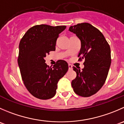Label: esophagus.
Segmentation results:
<instances>
[{
    "label": "esophagus",
    "mask_w": 124,
    "mask_h": 124,
    "mask_svg": "<svg viewBox=\"0 0 124 124\" xmlns=\"http://www.w3.org/2000/svg\"><path fill=\"white\" fill-rule=\"evenodd\" d=\"M68 69L69 70L73 69V66H72L71 64H68Z\"/></svg>",
    "instance_id": "1"
}]
</instances>
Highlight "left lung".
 I'll use <instances>...</instances> for the list:
<instances>
[{
    "mask_svg": "<svg viewBox=\"0 0 124 124\" xmlns=\"http://www.w3.org/2000/svg\"><path fill=\"white\" fill-rule=\"evenodd\" d=\"M81 42L79 61L85 60L82 70L73 67L76 78L71 86L76 94L90 97L104 85L111 65V51L105 37L98 29L88 23H81L69 28Z\"/></svg>",
    "mask_w": 124,
    "mask_h": 124,
    "instance_id": "obj_1",
    "label": "left lung"
}]
</instances>
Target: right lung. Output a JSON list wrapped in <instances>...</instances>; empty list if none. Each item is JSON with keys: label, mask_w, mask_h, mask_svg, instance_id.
Here are the masks:
<instances>
[{"label": "right lung", "mask_w": 124, "mask_h": 124, "mask_svg": "<svg viewBox=\"0 0 124 124\" xmlns=\"http://www.w3.org/2000/svg\"><path fill=\"white\" fill-rule=\"evenodd\" d=\"M66 26L35 25L30 28L20 40L18 65L28 91L36 98L49 99L56 94L57 82L68 70L67 62L59 60L49 67L44 59L56 50V40Z\"/></svg>", "instance_id": "obj_1"}]
</instances>
